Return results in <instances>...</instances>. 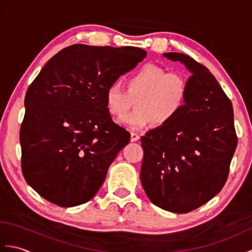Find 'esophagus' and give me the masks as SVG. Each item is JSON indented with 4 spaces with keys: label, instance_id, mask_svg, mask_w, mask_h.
<instances>
[{
    "label": "esophagus",
    "instance_id": "obj_1",
    "mask_svg": "<svg viewBox=\"0 0 252 252\" xmlns=\"http://www.w3.org/2000/svg\"><path fill=\"white\" fill-rule=\"evenodd\" d=\"M140 140V135L135 132H131V142H136Z\"/></svg>",
    "mask_w": 252,
    "mask_h": 252
}]
</instances>
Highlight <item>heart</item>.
Returning a JSON list of instances; mask_svg holds the SVG:
<instances>
[{
  "mask_svg": "<svg viewBox=\"0 0 252 252\" xmlns=\"http://www.w3.org/2000/svg\"><path fill=\"white\" fill-rule=\"evenodd\" d=\"M126 90L111 84L106 90L107 110L123 117L135 105L137 108L122 118V125L138 130L152 122L158 127L171 125L185 108L189 83L184 76L167 72L161 67L146 63L125 79Z\"/></svg>",
  "mask_w": 252,
  "mask_h": 252,
  "instance_id": "heart-1",
  "label": "heart"
}]
</instances>
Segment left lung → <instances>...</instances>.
Segmentation results:
<instances>
[{
	"label": "left lung",
	"instance_id": "1",
	"mask_svg": "<svg viewBox=\"0 0 252 252\" xmlns=\"http://www.w3.org/2000/svg\"><path fill=\"white\" fill-rule=\"evenodd\" d=\"M190 72L185 108L141 137V182L154 205L187 213L220 192L237 146L231 100L208 69L182 53H164Z\"/></svg>",
	"mask_w": 252,
	"mask_h": 252
}]
</instances>
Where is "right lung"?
Here are the masks:
<instances>
[{"instance_id":"obj_1","label":"right lung","mask_w":252,"mask_h":252,"mask_svg":"<svg viewBox=\"0 0 252 252\" xmlns=\"http://www.w3.org/2000/svg\"><path fill=\"white\" fill-rule=\"evenodd\" d=\"M146 55L133 46L74 44L42 68L26 93L20 127L21 170L41 197L68 208L98 191L131 137L112 121L106 90Z\"/></svg>"}]
</instances>
